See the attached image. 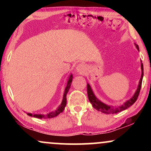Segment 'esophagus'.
Here are the masks:
<instances>
[{"label": "esophagus", "instance_id": "obj_1", "mask_svg": "<svg viewBox=\"0 0 151 151\" xmlns=\"http://www.w3.org/2000/svg\"><path fill=\"white\" fill-rule=\"evenodd\" d=\"M86 66L83 65V64H79V65H78L77 66V67H76V71H77V72L81 74H84V72H86Z\"/></svg>", "mask_w": 151, "mask_h": 151}]
</instances>
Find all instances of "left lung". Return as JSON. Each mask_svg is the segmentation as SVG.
Wrapping results in <instances>:
<instances>
[{
  "label": "left lung",
  "instance_id": "1",
  "mask_svg": "<svg viewBox=\"0 0 151 151\" xmlns=\"http://www.w3.org/2000/svg\"><path fill=\"white\" fill-rule=\"evenodd\" d=\"M137 50L139 51V47H138V45L135 44ZM141 79L139 80V83H138V88H137L136 92L134 93V94L133 95V96L131 99H129V100L124 102V104L120 106H113L107 105L106 104L103 103V102L100 101L99 99H98L96 98V96H95V94L93 93L92 89L91 88V86L89 85V84H87V94H88V98L90 103L93 106V107L95 109L99 111H101L102 113H104L106 114H117L119 112L122 111L126 110L128 108H129L130 106H131L133 104L136 102L137 99L138 97V95H139L140 91H141V84H142V80H143V65L142 63V61H141Z\"/></svg>",
  "mask_w": 151,
  "mask_h": 151
}]
</instances>
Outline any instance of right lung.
Here are the masks:
<instances>
[{"mask_svg":"<svg viewBox=\"0 0 151 151\" xmlns=\"http://www.w3.org/2000/svg\"><path fill=\"white\" fill-rule=\"evenodd\" d=\"M72 79H73V77H72V74H70V77L68 78V81H67V86H66L65 92H64L63 95V99H62V101L61 104L58 106V108L56 109L54 111L50 112V113H48L47 114H34L32 115V114L27 113V114L30 116H33L35 118H37V119H51V118L56 117L57 116H58L59 114L62 112H63V111L65 110V108L66 106V104H67V93L70 90L71 84H72Z\"/></svg>","mask_w":151,"mask_h":151,"instance_id":"obj_1","label":"right lung"}]
</instances>
